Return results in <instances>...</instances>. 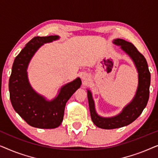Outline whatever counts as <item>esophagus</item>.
I'll return each instance as SVG.
<instances>
[{
    "instance_id": "obj_1",
    "label": "esophagus",
    "mask_w": 158,
    "mask_h": 158,
    "mask_svg": "<svg viewBox=\"0 0 158 158\" xmlns=\"http://www.w3.org/2000/svg\"><path fill=\"white\" fill-rule=\"evenodd\" d=\"M82 79L84 80V81H86V80H87V77H86L85 75H83V76H82Z\"/></svg>"
}]
</instances>
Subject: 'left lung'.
I'll return each mask as SVG.
<instances>
[{
	"instance_id": "left-lung-1",
	"label": "left lung",
	"mask_w": 158,
	"mask_h": 158,
	"mask_svg": "<svg viewBox=\"0 0 158 158\" xmlns=\"http://www.w3.org/2000/svg\"><path fill=\"white\" fill-rule=\"evenodd\" d=\"M113 43L120 46L122 50L128 55L133 61L138 73V85L132 100L123 108L119 114L111 117H103L97 114L91 91L87 90L90 117L96 127L105 129L120 128L132 123L139 117L146 107L150 95V73L145 58L130 42L122 39H116Z\"/></svg>"
}]
</instances>
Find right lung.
Here are the masks:
<instances>
[{
    "mask_svg": "<svg viewBox=\"0 0 158 158\" xmlns=\"http://www.w3.org/2000/svg\"><path fill=\"white\" fill-rule=\"evenodd\" d=\"M57 35L36 36L27 43L15 58L9 78L11 104L16 113L30 126L40 129L57 128L63 120L64 108L72 95L81 87L80 77L60 88L52 100H47L31 87L27 68L34 54L42 45L57 40Z\"/></svg>",
    "mask_w": 158,
    "mask_h": 158,
    "instance_id": "1",
    "label": "right lung"
}]
</instances>
